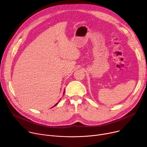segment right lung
<instances>
[{"instance_id": "1", "label": "right lung", "mask_w": 147, "mask_h": 147, "mask_svg": "<svg viewBox=\"0 0 147 147\" xmlns=\"http://www.w3.org/2000/svg\"><path fill=\"white\" fill-rule=\"evenodd\" d=\"M63 94H64V93H63ZM59 102H60V101H59ZM58 103H56V104H55V105H54V106H56V105H57V104H58ZM54 106H53V107H54Z\"/></svg>"}]
</instances>
